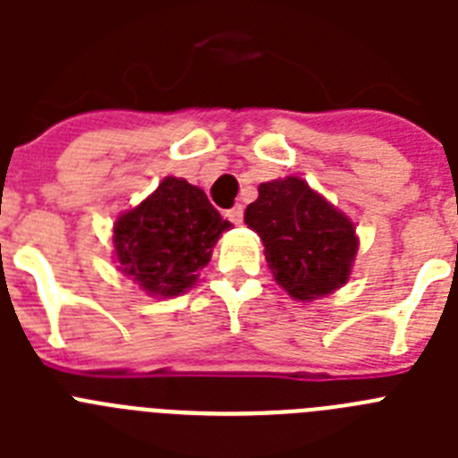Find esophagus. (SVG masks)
<instances>
[{
    "label": "esophagus",
    "mask_w": 458,
    "mask_h": 458,
    "mask_svg": "<svg viewBox=\"0 0 458 458\" xmlns=\"http://www.w3.org/2000/svg\"><path fill=\"white\" fill-rule=\"evenodd\" d=\"M226 217H229L233 225H241V222H242V206L238 204V206H233L232 210H226Z\"/></svg>",
    "instance_id": "34e87169"
}]
</instances>
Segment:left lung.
<instances>
[{
  "label": "left lung",
  "mask_w": 458,
  "mask_h": 458,
  "mask_svg": "<svg viewBox=\"0 0 458 458\" xmlns=\"http://www.w3.org/2000/svg\"><path fill=\"white\" fill-rule=\"evenodd\" d=\"M245 225L264 242L268 268L291 298L310 302L349 282L355 225L298 176L259 185Z\"/></svg>",
  "instance_id": "obj_1"
}]
</instances>
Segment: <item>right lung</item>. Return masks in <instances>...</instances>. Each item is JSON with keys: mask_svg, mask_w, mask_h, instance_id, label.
<instances>
[{"mask_svg": "<svg viewBox=\"0 0 458 458\" xmlns=\"http://www.w3.org/2000/svg\"><path fill=\"white\" fill-rule=\"evenodd\" d=\"M229 226L204 190L167 176L114 222L116 264L147 293L172 298L197 282V270L208 264L213 245Z\"/></svg>", "mask_w": 458, "mask_h": 458, "instance_id": "1", "label": "right lung"}]
</instances>
